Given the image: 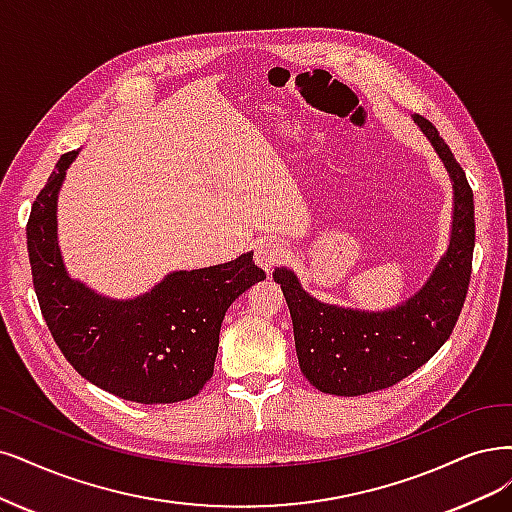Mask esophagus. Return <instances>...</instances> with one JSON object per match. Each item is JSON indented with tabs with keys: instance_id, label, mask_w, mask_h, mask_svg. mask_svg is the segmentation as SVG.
Segmentation results:
<instances>
[{
	"instance_id": "esophagus-1",
	"label": "esophagus",
	"mask_w": 512,
	"mask_h": 512,
	"mask_svg": "<svg viewBox=\"0 0 512 512\" xmlns=\"http://www.w3.org/2000/svg\"><path fill=\"white\" fill-rule=\"evenodd\" d=\"M285 257H287V251L276 242H259L255 246V263L266 272H270L276 263H280Z\"/></svg>"
}]
</instances>
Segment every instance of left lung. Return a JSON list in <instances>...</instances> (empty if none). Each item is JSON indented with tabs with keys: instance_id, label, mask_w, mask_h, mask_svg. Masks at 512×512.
<instances>
[{
	"instance_id": "1",
	"label": "left lung",
	"mask_w": 512,
	"mask_h": 512,
	"mask_svg": "<svg viewBox=\"0 0 512 512\" xmlns=\"http://www.w3.org/2000/svg\"><path fill=\"white\" fill-rule=\"evenodd\" d=\"M413 122L437 151L453 189L447 251L424 285L394 308L371 312L325 304L289 268L272 274L291 312L299 369L320 392L361 396L405 380L437 354L462 312L475 251L472 189L439 130L420 116Z\"/></svg>"
}]
</instances>
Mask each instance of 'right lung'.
Here are the masks:
<instances>
[{"label": "right lung", "mask_w": 512, "mask_h": 512, "mask_svg": "<svg viewBox=\"0 0 512 512\" xmlns=\"http://www.w3.org/2000/svg\"><path fill=\"white\" fill-rule=\"evenodd\" d=\"M69 151L35 198L27 223L33 287L46 325L82 377L124 401L160 405L196 396L213 377L223 316L266 272L253 253L200 270L166 274L149 291L113 299L69 276L56 206Z\"/></svg>", "instance_id": "right-lung-1"}]
</instances>
